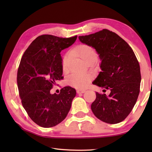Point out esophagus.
Returning <instances> with one entry per match:
<instances>
[{"instance_id":"34e87169","label":"esophagus","mask_w":152,"mask_h":152,"mask_svg":"<svg viewBox=\"0 0 152 152\" xmlns=\"http://www.w3.org/2000/svg\"><path fill=\"white\" fill-rule=\"evenodd\" d=\"M86 92V90H84V89H80V90H77V93H78V94H80V93H84Z\"/></svg>"}]
</instances>
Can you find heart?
<instances>
[{"mask_svg":"<svg viewBox=\"0 0 152 152\" xmlns=\"http://www.w3.org/2000/svg\"><path fill=\"white\" fill-rule=\"evenodd\" d=\"M72 54L77 55L86 63L94 61L97 58V54L93 47L87 44L78 45L71 50L70 53H68L64 56L62 61V68L64 72L68 70ZM90 80V76L83 73H75L68 77L69 84L78 89L85 88L89 84Z\"/></svg>","mask_w":152,"mask_h":152,"instance_id":"heart-1","label":"heart"}]
</instances>
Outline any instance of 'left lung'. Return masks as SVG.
Instances as JSON below:
<instances>
[{
	"label": "left lung",
	"instance_id": "8db88e82",
	"mask_svg": "<svg viewBox=\"0 0 152 152\" xmlns=\"http://www.w3.org/2000/svg\"><path fill=\"white\" fill-rule=\"evenodd\" d=\"M79 39L95 49L102 61V72L93 84L110 90L108 96L96 92L92 111L106 123L123 121L132 111L140 93V66L134 53L121 37L107 29Z\"/></svg>",
	"mask_w": 152,
	"mask_h": 152
}]
</instances>
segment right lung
<instances>
[{
	"instance_id": "add662e5",
	"label": "right lung",
	"mask_w": 152,
	"mask_h": 152,
	"mask_svg": "<svg viewBox=\"0 0 152 152\" xmlns=\"http://www.w3.org/2000/svg\"><path fill=\"white\" fill-rule=\"evenodd\" d=\"M77 36L61 38L51 35L37 37L25 50L18 70L17 83L23 107L35 124L52 127L65 119L76 91L66 86L57 94L50 89L63 79L60 53L75 42Z\"/></svg>"
}]
</instances>
